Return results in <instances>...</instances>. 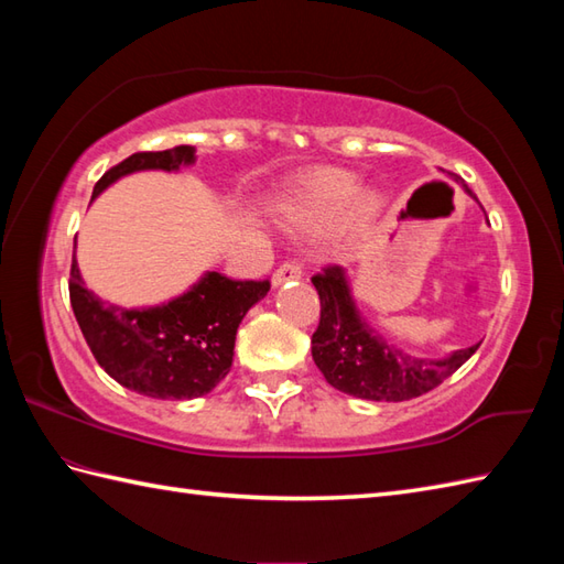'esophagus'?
<instances>
[{"mask_svg": "<svg viewBox=\"0 0 564 564\" xmlns=\"http://www.w3.org/2000/svg\"><path fill=\"white\" fill-rule=\"evenodd\" d=\"M303 275V263L301 259H285L283 263H279V269L273 271V285H281L285 281H295Z\"/></svg>", "mask_w": 564, "mask_h": 564, "instance_id": "esophagus-1", "label": "esophagus"}]
</instances>
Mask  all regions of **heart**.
<instances>
[{
    "label": "heart",
    "instance_id": "obj_1",
    "mask_svg": "<svg viewBox=\"0 0 564 564\" xmlns=\"http://www.w3.org/2000/svg\"><path fill=\"white\" fill-rule=\"evenodd\" d=\"M358 191L356 176L341 170H325L313 176H307L301 191L291 206L293 218L301 225L319 227L329 225L339 218V215L349 208ZM380 208V200L373 194H364L356 198V215L361 220L373 218Z\"/></svg>",
    "mask_w": 564,
    "mask_h": 564
}]
</instances>
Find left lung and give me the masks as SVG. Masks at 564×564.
I'll return each instance as SVG.
<instances>
[{
	"mask_svg": "<svg viewBox=\"0 0 564 564\" xmlns=\"http://www.w3.org/2000/svg\"><path fill=\"white\" fill-rule=\"evenodd\" d=\"M467 194L473 191L463 184ZM319 295V325L313 334V358L332 388L376 402H402L438 388L480 344L441 361L412 358L394 349L356 313L341 267L327 263L313 275Z\"/></svg>",
	"mask_w": 564,
	"mask_h": 564,
	"instance_id": "obj_1",
	"label": "left lung"
}]
</instances>
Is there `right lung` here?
Segmentation results:
<instances>
[{
	"label": "right lung",
	"instance_id": "add662e5",
	"mask_svg": "<svg viewBox=\"0 0 564 564\" xmlns=\"http://www.w3.org/2000/svg\"><path fill=\"white\" fill-rule=\"evenodd\" d=\"M191 162L194 148L188 145L135 152L99 178L94 196L123 174L172 172ZM269 289V279L242 281L210 271L162 307L123 310L84 289L75 257L69 269V303L97 364L123 388L154 400L200 398L218 386L230 373L239 322Z\"/></svg>",
	"mask_w": 564,
	"mask_h": 564
}]
</instances>
